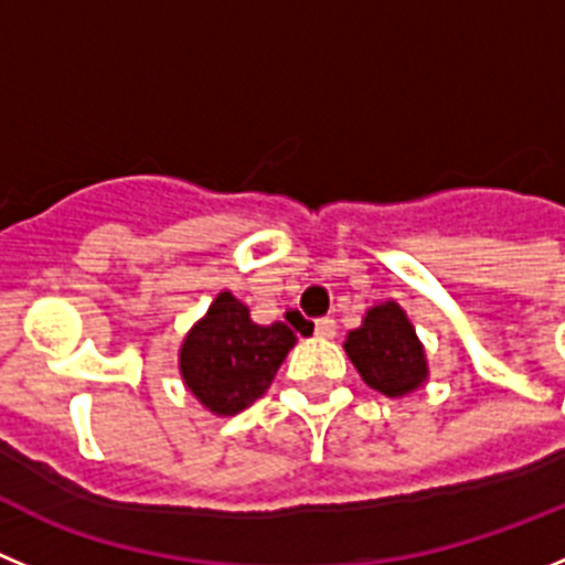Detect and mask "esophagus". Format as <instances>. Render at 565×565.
<instances>
[{
	"instance_id": "esophagus-1",
	"label": "esophagus",
	"mask_w": 565,
	"mask_h": 565,
	"mask_svg": "<svg viewBox=\"0 0 565 565\" xmlns=\"http://www.w3.org/2000/svg\"><path fill=\"white\" fill-rule=\"evenodd\" d=\"M315 334H318L320 340H332L334 334H338V323H334L332 318L315 320Z\"/></svg>"
}]
</instances>
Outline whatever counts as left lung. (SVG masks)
<instances>
[{
  "label": "left lung",
  "instance_id": "obj_1",
  "mask_svg": "<svg viewBox=\"0 0 565 565\" xmlns=\"http://www.w3.org/2000/svg\"><path fill=\"white\" fill-rule=\"evenodd\" d=\"M343 349L369 388L385 396H408L428 383V354L396 301L365 309L363 323L345 334Z\"/></svg>",
  "mask_w": 565,
  "mask_h": 565
}]
</instances>
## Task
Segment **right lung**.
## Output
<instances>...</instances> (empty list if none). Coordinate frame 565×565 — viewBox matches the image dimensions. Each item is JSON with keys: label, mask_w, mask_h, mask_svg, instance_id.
I'll list each match as a JSON object with an SVG mask.
<instances>
[{"label": "right lung", "mask_w": 565, "mask_h": 565, "mask_svg": "<svg viewBox=\"0 0 565 565\" xmlns=\"http://www.w3.org/2000/svg\"><path fill=\"white\" fill-rule=\"evenodd\" d=\"M295 340L287 323L276 320L262 327L250 318L247 303L222 289L182 338V383L205 411L233 416L270 388Z\"/></svg>", "instance_id": "1"}]
</instances>
